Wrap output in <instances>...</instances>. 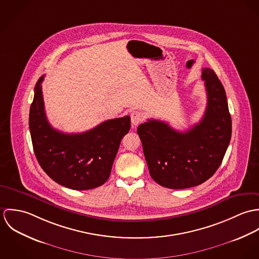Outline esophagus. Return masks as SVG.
I'll list each match as a JSON object with an SVG mask.
<instances>
[{
    "label": "esophagus",
    "mask_w": 259,
    "mask_h": 259,
    "mask_svg": "<svg viewBox=\"0 0 259 259\" xmlns=\"http://www.w3.org/2000/svg\"><path fill=\"white\" fill-rule=\"evenodd\" d=\"M131 120L134 126L139 125L144 120V114L139 111H132L131 113Z\"/></svg>",
    "instance_id": "34e87169"
}]
</instances>
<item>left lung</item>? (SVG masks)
<instances>
[{"instance_id": "8db88e82", "label": "left lung", "mask_w": 259, "mask_h": 259, "mask_svg": "<svg viewBox=\"0 0 259 259\" xmlns=\"http://www.w3.org/2000/svg\"><path fill=\"white\" fill-rule=\"evenodd\" d=\"M207 105L201 120L185 133L157 119L138 127L151 179L184 189L201 185L222 164L231 139V117L224 88L213 70H202Z\"/></svg>"}]
</instances>
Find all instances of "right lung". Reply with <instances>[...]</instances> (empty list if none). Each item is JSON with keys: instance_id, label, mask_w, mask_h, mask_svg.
Wrapping results in <instances>:
<instances>
[{"instance_id": "right-lung-1", "label": "right lung", "mask_w": 259, "mask_h": 259, "mask_svg": "<svg viewBox=\"0 0 259 259\" xmlns=\"http://www.w3.org/2000/svg\"><path fill=\"white\" fill-rule=\"evenodd\" d=\"M40 76L35 85L29 125L33 148L44 171L57 184L75 190L104 185L121 139L131 128V117L106 120L81 134H65L48 121L41 93Z\"/></svg>"}]
</instances>
